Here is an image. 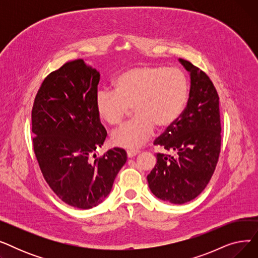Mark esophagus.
Instances as JSON below:
<instances>
[{"label":"esophagus","mask_w":258,"mask_h":258,"mask_svg":"<svg viewBox=\"0 0 258 258\" xmlns=\"http://www.w3.org/2000/svg\"><path fill=\"white\" fill-rule=\"evenodd\" d=\"M140 152L139 151H126V155L128 158H134L136 157Z\"/></svg>","instance_id":"esophagus-1"}]
</instances>
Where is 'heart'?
I'll return each mask as SVG.
<instances>
[{
    "label": "heart",
    "mask_w": 258,
    "mask_h": 258,
    "mask_svg": "<svg viewBox=\"0 0 258 258\" xmlns=\"http://www.w3.org/2000/svg\"><path fill=\"white\" fill-rule=\"evenodd\" d=\"M189 85L185 74L165 66H139L121 73L115 90H99L95 108L110 125L120 124L132 110L137 117L112 133L114 145L137 150L154 135L156 125L167 128L183 113Z\"/></svg>",
    "instance_id": "obj_1"
}]
</instances>
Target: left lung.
<instances>
[{
	"label": "left lung",
	"instance_id": "8db88e82",
	"mask_svg": "<svg viewBox=\"0 0 258 258\" xmlns=\"http://www.w3.org/2000/svg\"><path fill=\"white\" fill-rule=\"evenodd\" d=\"M190 75V91L185 110L157 138L155 145L175 156L158 153L147 182L151 191L171 204L196 199L209 183L221 152L219 95L205 72L188 60L179 59Z\"/></svg>",
	"mask_w": 258,
	"mask_h": 258
}]
</instances>
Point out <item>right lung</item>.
Returning <instances> with one entry per match:
<instances>
[{
    "label": "right lung",
    "instance_id": "right-lung-1",
    "mask_svg": "<svg viewBox=\"0 0 258 258\" xmlns=\"http://www.w3.org/2000/svg\"><path fill=\"white\" fill-rule=\"evenodd\" d=\"M99 80V72L84 59L67 62L45 78L32 107V142L40 170L54 194L79 209L104 201L127 158L115 147L90 159L106 137L95 108Z\"/></svg>",
    "mask_w": 258,
    "mask_h": 258
}]
</instances>
